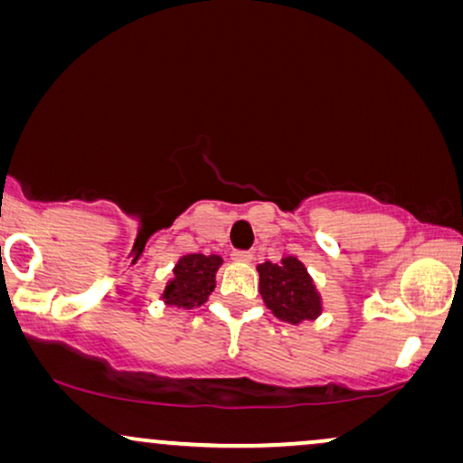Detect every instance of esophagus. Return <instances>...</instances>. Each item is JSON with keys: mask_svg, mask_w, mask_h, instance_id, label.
<instances>
[{"mask_svg": "<svg viewBox=\"0 0 463 463\" xmlns=\"http://www.w3.org/2000/svg\"><path fill=\"white\" fill-rule=\"evenodd\" d=\"M232 257L236 259V261H242V263L252 261V252L250 250H233Z\"/></svg>", "mask_w": 463, "mask_h": 463, "instance_id": "1", "label": "esophagus"}]
</instances>
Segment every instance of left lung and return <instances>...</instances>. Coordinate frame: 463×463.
<instances>
[{
    "label": "left lung",
    "mask_w": 463,
    "mask_h": 463,
    "mask_svg": "<svg viewBox=\"0 0 463 463\" xmlns=\"http://www.w3.org/2000/svg\"><path fill=\"white\" fill-rule=\"evenodd\" d=\"M257 269L261 276L263 301L276 318L297 325L320 314V297L312 278L295 257L282 259V263L268 261Z\"/></svg>",
    "instance_id": "left-lung-1"
}]
</instances>
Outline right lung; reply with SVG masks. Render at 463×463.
Listing matches in <instances>:
<instances>
[{
    "label": "right lung",
    "mask_w": 463,
    "mask_h": 463,
    "mask_svg": "<svg viewBox=\"0 0 463 463\" xmlns=\"http://www.w3.org/2000/svg\"><path fill=\"white\" fill-rule=\"evenodd\" d=\"M221 265L217 255H185L175 265V280L164 290V299L170 306L194 307L202 306L214 288V274Z\"/></svg>",
    "instance_id": "right-lung-1"
}]
</instances>
